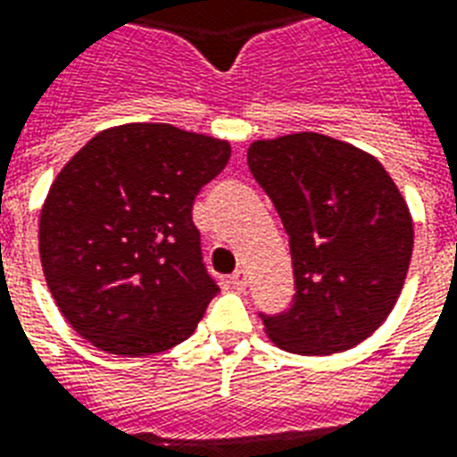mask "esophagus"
I'll use <instances>...</instances> for the list:
<instances>
[{"label":"esophagus","mask_w":457,"mask_h":457,"mask_svg":"<svg viewBox=\"0 0 457 457\" xmlns=\"http://www.w3.org/2000/svg\"><path fill=\"white\" fill-rule=\"evenodd\" d=\"M229 285H232L235 290H244V287H246V273H244L242 268L229 275Z\"/></svg>","instance_id":"1"}]
</instances>
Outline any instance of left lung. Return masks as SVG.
Returning <instances> with one entry per match:
<instances>
[{
	"instance_id": "8db88e82",
	"label": "left lung",
	"mask_w": 457,
	"mask_h": 457,
	"mask_svg": "<svg viewBox=\"0 0 457 457\" xmlns=\"http://www.w3.org/2000/svg\"><path fill=\"white\" fill-rule=\"evenodd\" d=\"M253 179L290 235L295 297L259 313L295 354H333L367 340L400 297L414 229L391 174L369 153L323 134L256 141Z\"/></svg>"
}]
</instances>
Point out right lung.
Instances as JSON below:
<instances>
[{
	"instance_id": "obj_1",
	"label": "right lung",
	"mask_w": 457,
	"mask_h": 457,
	"mask_svg": "<svg viewBox=\"0 0 457 457\" xmlns=\"http://www.w3.org/2000/svg\"><path fill=\"white\" fill-rule=\"evenodd\" d=\"M228 160V141L172 124H124L66 162L40 213V261L79 336L141 357L194 333L218 285L191 208Z\"/></svg>"
}]
</instances>
